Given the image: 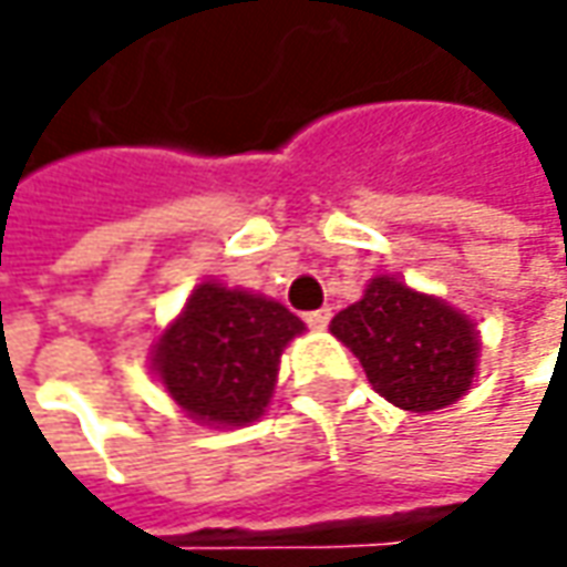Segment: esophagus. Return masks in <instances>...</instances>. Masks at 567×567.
Segmentation results:
<instances>
[{
  "instance_id": "esophagus-1",
  "label": "esophagus",
  "mask_w": 567,
  "mask_h": 567,
  "mask_svg": "<svg viewBox=\"0 0 567 567\" xmlns=\"http://www.w3.org/2000/svg\"><path fill=\"white\" fill-rule=\"evenodd\" d=\"M331 321V309H316V312H306V324L316 328V331H324Z\"/></svg>"
}]
</instances>
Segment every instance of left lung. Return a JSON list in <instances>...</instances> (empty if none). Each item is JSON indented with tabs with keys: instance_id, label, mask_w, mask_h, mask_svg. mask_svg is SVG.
Instances as JSON below:
<instances>
[{
	"instance_id": "left-lung-1",
	"label": "left lung",
	"mask_w": 567,
	"mask_h": 567,
	"mask_svg": "<svg viewBox=\"0 0 567 567\" xmlns=\"http://www.w3.org/2000/svg\"><path fill=\"white\" fill-rule=\"evenodd\" d=\"M384 401L410 413L461 401L476 375L480 338L464 312L420 293L398 277H375L360 302L331 321Z\"/></svg>"
}]
</instances>
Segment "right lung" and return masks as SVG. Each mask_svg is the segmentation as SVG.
I'll use <instances>...</instances> for the list:
<instances>
[{
	"mask_svg": "<svg viewBox=\"0 0 567 567\" xmlns=\"http://www.w3.org/2000/svg\"><path fill=\"white\" fill-rule=\"evenodd\" d=\"M306 324L280 302L205 280L154 343L166 394L202 425L255 423L271 403L280 353Z\"/></svg>",
	"mask_w": 567,
	"mask_h": 567,
	"instance_id": "obj_1",
	"label": "right lung"
}]
</instances>
